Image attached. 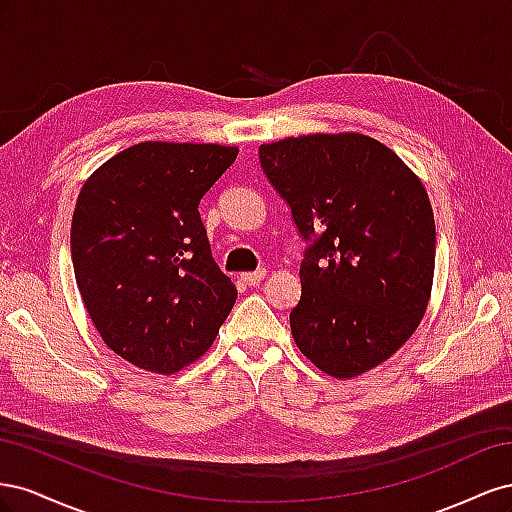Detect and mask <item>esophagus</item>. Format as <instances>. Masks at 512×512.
<instances>
[{"label":"esophagus","instance_id":"1","mask_svg":"<svg viewBox=\"0 0 512 512\" xmlns=\"http://www.w3.org/2000/svg\"><path fill=\"white\" fill-rule=\"evenodd\" d=\"M267 275L265 269H258V271H250V273H241V280L247 284V286H256L262 282V277Z\"/></svg>","mask_w":512,"mask_h":512}]
</instances>
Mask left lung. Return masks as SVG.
I'll return each mask as SVG.
<instances>
[{
    "instance_id": "8db88e82",
    "label": "left lung",
    "mask_w": 512,
    "mask_h": 512,
    "mask_svg": "<svg viewBox=\"0 0 512 512\" xmlns=\"http://www.w3.org/2000/svg\"><path fill=\"white\" fill-rule=\"evenodd\" d=\"M260 166L301 237L297 348L350 380L378 367L421 324L436 267V222L423 181L395 151L359 132L260 145Z\"/></svg>"
}]
</instances>
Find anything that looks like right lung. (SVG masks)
Listing matches in <instances>:
<instances>
[{
    "instance_id": "obj_1",
    "label": "right lung",
    "mask_w": 512,
    "mask_h": 512,
    "mask_svg": "<svg viewBox=\"0 0 512 512\" xmlns=\"http://www.w3.org/2000/svg\"><path fill=\"white\" fill-rule=\"evenodd\" d=\"M237 153L145 141L83 183L70 230L76 286L102 342L136 367L164 376L188 367L237 301L198 213Z\"/></svg>"
}]
</instances>
